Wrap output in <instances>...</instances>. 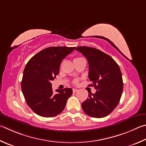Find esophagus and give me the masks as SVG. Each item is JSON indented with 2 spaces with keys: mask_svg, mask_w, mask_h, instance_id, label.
Returning a JSON list of instances; mask_svg holds the SVG:
<instances>
[{
  "mask_svg": "<svg viewBox=\"0 0 146 146\" xmlns=\"http://www.w3.org/2000/svg\"><path fill=\"white\" fill-rule=\"evenodd\" d=\"M78 91V89H73V92H77Z\"/></svg>",
  "mask_w": 146,
  "mask_h": 146,
  "instance_id": "34e87169",
  "label": "esophagus"
}]
</instances>
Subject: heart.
Segmentation results:
<instances>
[{
    "instance_id": "heart-1",
    "label": "heart",
    "mask_w": 146,
    "mask_h": 146,
    "mask_svg": "<svg viewBox=\"0 0 146 146\" xmlns=\"http://www.w3.org/2000/svg\"><path fill=\"white\" fill-rule=\"evenodd\" d=\"M80 59V58H75V59H74V60H77V59ZM73 83L74 84H77L78 83V80H75L73 81Z\"/></svg>"
}]
</instances>
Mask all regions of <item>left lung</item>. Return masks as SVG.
Segmentation results:
<instances>
[{"instance_id": "obj_1", "label": "left lung", "mask_w": 146, "mask_h": 146, "mask_svg": "<svg viewBox=\"0 0 146 146\" xmlns=\"http://www.w3.org/2000/svg\"><path fill=\"white\" fill-rule=\"evenodd\" d=\"M76 50L88 60L89 78L92 83L89 86H94L96 90L94 94L89 92L88 98L82 103V109L92 117H106L117 107L123 92L119 66L110 55L98 49L79 46Z\"/></svg>"}]
</instances>
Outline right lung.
<instances>
[{"mask_svg":"<svg viewBox=\"0 0 146 146\" xmlns=\"http://www.w3.org/2000/svg\"><path fill=\"white\" fill-rule=\"evenodd\" d=\"M75 47L46 48L33 56L26 64L21 86L23 96L33 112L42 117H51L64 109L73 93L71 88L52 90L51 81L59 73L62 60Z\"/></svg>","mask_w":146,"mask_h":146,"instance_id":"add662e5","label":"right lung"}]
</instances>
